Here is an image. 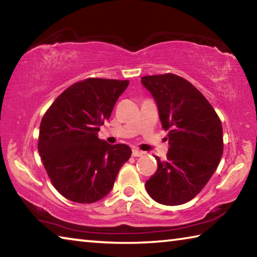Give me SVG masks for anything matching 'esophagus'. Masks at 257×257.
I'll return each instance as SVG.
<instances>
[{"mask_svg": "<svg viewBox=\"0 0 257 257\" xmlns=\"http://www.w3.org/2000/svg\"><path fill=\"white\" fill-rule=\"evenodd\" d=\"M143 154H144V153H143L142 151L136 150V149L133 150V156H135V158H137V156H141V155H143Z\"/></svg>", "mask_w": 257, "mask_h": 257, "instance_id": "obj_1", "label": "esophagus"}]
</instances>
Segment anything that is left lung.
<instances>
[{"label":"left lung","instance_id":"8db88e82","mask_svg":"<svg viewBox=\"0 0 257 257\" xmlns=\"http://www.w3.org/2000/svg\"><path fill=\"white\" fill-rule=\"evenodd\" d=\"M159 108L168 132L167 160L146 181L150 196L163 205H181L201 191L223 153L222 124L214 108L199 90L173 73L142 77Z\"/></svg>","mask_w":257,"mask_h":257}]
</instances>
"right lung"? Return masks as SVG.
Segmentation results:
<instances>
[{"label": "right lung", "instance_id": "obj_1", "mask_svg": "<svg viewBox=\"0 0 257 257\" xmlns=\"http://www.w3.org/2000/svg\"><path fill=\"white\" fill-rule=\"evenodd\" d=\"M128 85L102 78L78 81L43 116L38 152L51 182L69 201L89 204L105 197L132 156L128 145H110L97 136Z\"/></svg>", "mask_w": 257, "mask_h": 257}]
</instances>
